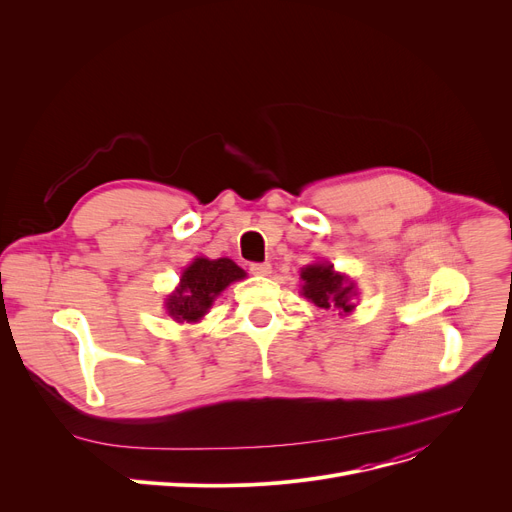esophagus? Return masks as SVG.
<instances>
[{
	"label": "esophagus",
	"mask_w": 512,
	"mask_h": 512,
	"mask_svg": "<svg viewBox=\"0 0 512 512\" xmlns=\"http://www.w3.org/2000/svg\"><path fill=\"white\" fill-rule=\"evenodd\" d=\"M249 272L255 276H270L272 274V263H249Z\"/></svg>",
	"instance_id": "1"
}]
</instances>
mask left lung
<instances>
[{
  "label": "left lung",
  "mask_w": 512,
  "mask_h": 512,
  "mask_svg": "<svg viewBox=\"0 0 512 512\" xmlns=\"http://www.w3.org/2000/svg\"><path fill=\"white\" fill-rule=\"evenodd\" d=\"M334 265L315 263L303 270V294L319 309H332L348 313L355 305H351L353 284H346L340 274L332 270Z\"/></svg>",
  "instance_id": "8db88e82"
}]
</instances>
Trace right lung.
<instances>
[{
	"label": "right lung",
	"instance_id": "right-lung-1",
	"mask_svg": "<svg viewBox=\"0 0 512 512\" xmlns=\"http://www.w3.org/2000/svg\"><path fill=\"white\" fill-rule=\"evenodd\" d=\"M245 272L232 259H195L186 267L180 288L168 299V311L178 321H197L211 307L213 299Z\"/></svg>",
	"mask_w": 512,
	"mask_h": 512
}]
</instances>
